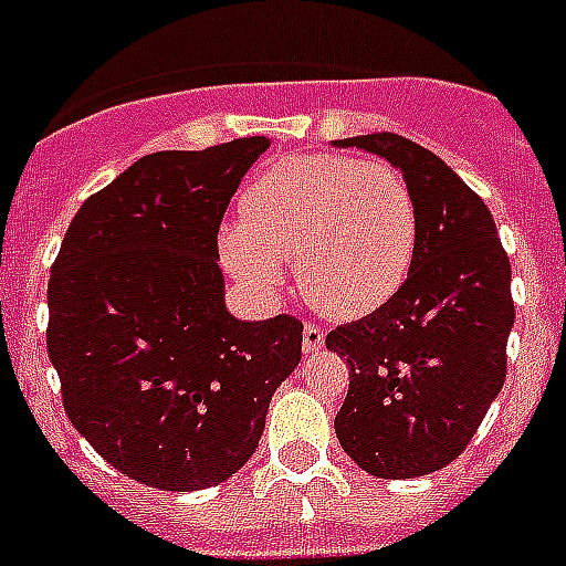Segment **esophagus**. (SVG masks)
<instances>
[{"label":"esophagus","instance_id":"esophagus-1","mask_svg":"<svg viewBox=\"0 0 566 566\" xmlns=\"http://www.w3.org/2000/svg\"><path fill=\"white\" fill-rule=\"evenodd\" d=\"M323 343H326V334H323V328L314 326V323H306V326H303V352L317 354L319 348H323Z\"/></svg>","mask_w":566,"mask_h":566}]
</instances>
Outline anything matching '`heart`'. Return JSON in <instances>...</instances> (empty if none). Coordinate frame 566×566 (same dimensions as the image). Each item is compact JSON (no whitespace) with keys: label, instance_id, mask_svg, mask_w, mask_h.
<instances>
[{"label":"heart","instance_id":"obj_1","mask_svg":"<svg viewBox=\"0 0 566 566\" xmlns=\"http://www.w3.org/2000/svg\"><path fill=\"white\" fill-rule=\"evenodd\" d=\"M417 201L394 164L352 155H286L240 198L223 229L227 272L260 303L283 289L294 258L300 286L334 317L385 306L411 272Z\"/></svg>","mask_w":566,"mask_h":566}]
</instances>
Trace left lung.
<instances>
[{
    "label": "left lung",
    "instance_id": "obj_1",
    "mask_svg": "<svg viewBox=\"0 0 566 566\" xmlns=\"http://www.w3.org/2000/svg\"><path fill=\"white\" fill-rule=\"evenodd\" d=\"M334 144L394 164L417 201V252L399 292L326 337L352 377L334 431L365 473L424 476L468 448L502 391L516 319L510 260L482 198L431 149L394 133Z\"/></svg>",
    "mask_w": 566,
    "mask_h": 566
}]
</instances>
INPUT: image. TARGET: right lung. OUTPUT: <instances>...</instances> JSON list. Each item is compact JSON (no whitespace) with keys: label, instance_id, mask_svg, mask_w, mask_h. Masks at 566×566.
<instances>
[{"label":"right lung","instance_id":"obj_1","mask_svg":"<svg viewBox=\"0 0 566 566\" xmlns=\"http://www.w3.org/2000/svg\"><path fill=\"white\" fill-rule=\"evenodd\" d=\"M269 138L144 155L70 223L48 286V354L70 422L135 482L203 490L260 442L303 323L227 312L218 229Z\"/></svg>","mask_w":566,"mask_h":566}]
</instances>
